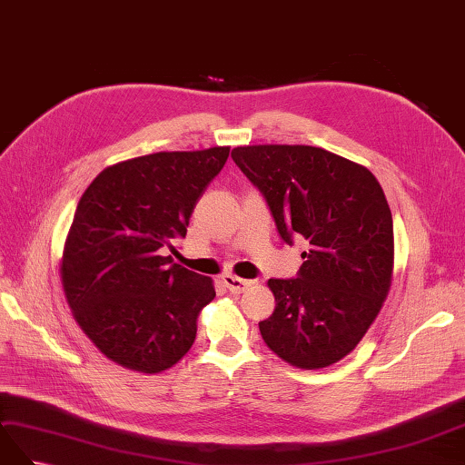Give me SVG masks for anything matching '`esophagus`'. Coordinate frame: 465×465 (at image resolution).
<instances>
[{"mask_svg":"<svg viewBox=\"0 0 465 465\" xmlns=\"http://www.w3.org/2000/svg\"><path fill=\"white\" fill-rule=\"evenodd\" d=\"M222 283L228 287L232 293H243L247 287H252V282H247V279L242 277H235V275H222Z\"/></svg>","mask_w":465,"mask_h":465,"instance_id":"obj_1","label":"esophagus"}]
</instances>
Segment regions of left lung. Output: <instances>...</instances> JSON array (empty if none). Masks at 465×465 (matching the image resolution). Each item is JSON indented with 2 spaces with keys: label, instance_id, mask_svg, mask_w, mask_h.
Returning <instances> with one entry per match:
<instances>
[{
  "label": "left lung",
  "instance_id": "1",
  "mask_svg": "<svg viewBox=\"0 0 465 465\" xmlns=\"http://www.w3.org/2000/svg\"><path fill=\"white\" fill-rule=\"evenodd\" d=\"M232 158L262 192L282 240L307 243L297 279H269L265 344L297 369L344 359L379 315L394 267L392 213L369 168L303 144L237 146Z\"/></svg>",
  "mask_w": 465,
  "mask_h": 465
}]
</instances>
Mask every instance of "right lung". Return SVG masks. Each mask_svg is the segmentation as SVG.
Listing matches in <instances>:
<instances>
[{"mask_svg": "<svg viewBox=\"0 0 465 465\" xmlns=\"http://www.w3.org/2000/svg\"><path fill=\"white\" fill-rule=\"evenodd\" d=\"M230 146L156 153L104 168L79 200L61 257L74 321L106 359L156 374L186 354L198 315L215 297L210 277L172 257Z\"/></svg>", "mask_w": 465, "mask_h": 465, "instance_id": "1", "label": "right lung"}]
</instances>
